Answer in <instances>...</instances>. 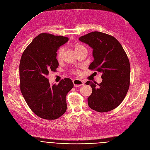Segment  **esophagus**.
Instances as JSON below:
<instances>
[{
	"label": "esophagus",
	"instance_id": "1",
	"mask_svg": "<svg viewBox=\"0 0 150 150\" xmlns=\"http://www.w3.org/2000/svg\"><path fill=\"white\" fill-rule=\"evenodd\" d=\"M74 87H79L84 84V82L79 79H75L73 81Z\"/></svg>",
	"mask_w": 150,
	"mask_h": 150
}]
</instances>
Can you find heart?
<instances>
[{"mask_svg":"<svg viewBox=\"0 0 150 150\" xmlns=\"http://www.w3.org/2000/svg\"><path fill=\"white\" fill-rule=\"evenodd\" d=\"M83 48H85V47L81 45V44H76L75 45V50L76 51H78L81 49H83ZM64 48L63 47H61L59 48L57 52V55H56V58H57V59L58 61H60L62 59L63 57V55H64ZM76 73L79 74V72L78 71H76Z\"/></svg>","mask_w":150,"mask_h":150,"instance_id":"1","label":"heart"}]
</instances>
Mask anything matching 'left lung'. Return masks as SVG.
Returning <instances> with one entry per match:
<instances>
[{
    "label": "left lung",
    "instance_id": "8db88e82",
    "mask_svg": "<svg viewBox=\"0 0 150 150\" xmlns=\"http://www.w3.org/2000/svg\"><path fill=\"white\" fill-rule=\"evenodd\" d=\"M79 40L93 49L94 60L88 69L102 73L100 84L86 83L92 88L88 105L99 112L112 110L122 103L128 91L131 68L128 56L120 42L108 34L94 31Z\"/></svg>",
    "mask_w": 150,
    "mask_h": 150
}]
</instances>
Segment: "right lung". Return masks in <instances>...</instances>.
I'll return each instance as SVG.
<instances>
[{
  "instance_id": "1",
  "label": "right lung",
  "mask_w": 150,
  "mask_h": 150,
  "mask_svg": "<svg viewBox=\"0 0 150 150\" xmlns=\"http://www.w3.org/2000/svg\"><path fill=\"white\" fill-rule=\"evenodd\" d=\"M67 37L42 33L24 50L19 64L20 89L29 108L38 116L56 119L66 111V95L73 87L70 79L50 85L47 76L55 71L59 64L56 58L59 47Z\"/></svg>"
}]
</instances>
